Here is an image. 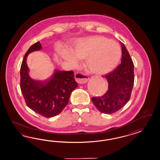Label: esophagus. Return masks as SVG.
<instances>
[{
    "label": "esophagus",
    "mask_w": 160,
    "mask_h": 160,
    "mask_svg": "<svg viewBox=\"0 0 160 160\" xmlns=\"http://www.w3.org/2000/svg\"><path fill=\"white\" fill-rule=\"evenodd\" d=\"M75 79L78 83L83 84L88 82L89 78L86 74L82 72H78L75 74Z\"/></svg>",
    "instance_id": "obj_1"
}]
</instances>
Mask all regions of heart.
Returning <instances> with one entry per match:
<instances>
[{"mask_svg": "<svg viewBox=\"0 0 160 160\" xmlns=\"http://www.w3.org/2000/svg\"><path fill=\"white\" fill-rule=\"evenodd\" d=\"M120 54V48L116 42L102 36L79 40L73 52L66 49L59 51L60 56L72 67H76L78 64V58H86L87 68L97 74L111 71L118 61Z\"/></svg>", "mask_w": 160, "mask_h": 160, "instance_id": "1", "label": "heart"}]
</instances>
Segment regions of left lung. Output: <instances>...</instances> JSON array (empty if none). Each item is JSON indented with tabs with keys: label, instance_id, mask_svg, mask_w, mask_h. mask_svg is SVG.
<instances>
[{
	"label": "left lung",
	"instance_id": "left-lung-1",
	"mask_svg": "<svg viewBox=\"0 0 160 160\" xmlns=\"http://www.w3.org/2000/svg\"><path fill=\"white\" fill-rule=\"evenodd\" d=\"M121 63L113 71L106 74L108 83L107 92L101 97H92V101L99 112L110 114L118 111L128 102L134 82V64L124 44Z\"/></svg>",
	"mask_w": 160,
	"mask_h": 160
}]
</instances>
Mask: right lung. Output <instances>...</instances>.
<instances>
[{
	"instance_id": "obj_1",
	"label": "right lung",
	"mask_w": 160,
	"mask_h": 160,
	"mask_svg": "<svg viewBox=\"0 0 160 160\" xmlns=\"http://www.w3.org/2000/svg\"><path fill=\"white\" fill-rule=\"evenodd\" d=\"M42 48L38 42L32 45L24 55L20 68V88L26 105L46 118L56 116L67 106L71 93L78 87L73 71L55 70L44 82L32 80L28 75L26 58L30 53Z\"/></svg>"
}]
</instances>
